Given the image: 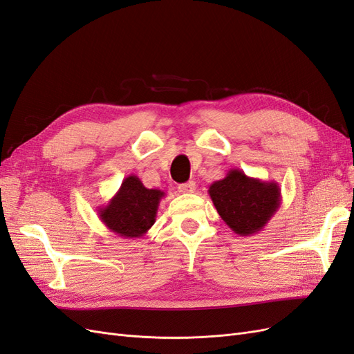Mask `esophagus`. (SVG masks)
I'll return each mask as SVG.
<instances>
[{"label":"esophagus","mask_w":354,"mask_h":354,"mask_svg":"<svg viewBox=\"0 0 354 354\" xmlns=\"http://www.w3.org/2000/svg\"><path fill=\"white\" fill-rule=\"evenodd\" d=\"M195 190H196L195 181H187V183L178 186V192H181V194H194Z\"/></svg>","instance_id":"esophagus-1"}]
</instances>
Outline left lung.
Segmentation results:
<instances>
[{"label": "left lung", "mask_w": 354, "mask_h": 354, "mask_svg": "<svg viewBox=\"0 0 354 354\" xmlns=\"http://www.w3.org/2000/svg\"><path fill=\"white\" fill-rule=\"evenodd\" d=\"M218 216L239 236H252L264 229L281 207V187L276 181L248 177L232 168L226 177L208 189Z\"/></svg>", "instance_id": "left-lung-1"}]
</instances>
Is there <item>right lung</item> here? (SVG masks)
Returning a JSON list of instances; mask_svg holds the SVG:
<instances>
[{"label":"right lung","mask_w":354,"mask_h":354,"mask_svg":"<svg viewBox=\"0 0 354 354\" xmlns=\"http://www.w3.org/2000/svg\"><path fill=\"white\" fill-rule=\"evenodd\" d=\"M164 196L165 192L147 189L140 178L130 174L124 178L108 205L97 209V216L118 236L125 239L142 238L155 224L159 202Z\"/></svg>","instance_id":"1"}]
</instances>
